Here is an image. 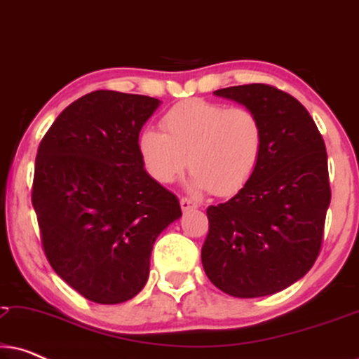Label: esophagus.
I'll return each mask as SVG.
<instances>
[{"label":"esophagus","mask_w":359,"mask_h":359,"mask_svg":"<svg viewBox=\"0 0 359 359\" xmlns=\"http://www.w3.org/2000/svg\"><path fill=\"white\" fill-rule=\"evenodd\" d=\"M180 205H181V210H183V212H188V210H191V209H198L199 208V204L194 203V201L189 199V198H181Z\"/></svg>","instance_id":"1"}]
</instances>
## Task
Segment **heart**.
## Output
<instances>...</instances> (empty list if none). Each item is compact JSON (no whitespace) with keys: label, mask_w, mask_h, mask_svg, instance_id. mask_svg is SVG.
<instances>
[{"label":"heart","mask_w":359,"mask_h":359,"mask_svg":"<svg viewBox=\"0 0 359 359\" xmlns=\"http://www.w3.org/2000/svg\"><path fill=\"white\" fill-rule=\"evenodd\" d=\"M161 129L142 130L137 142L145 171L158 183H173L189 165L191 189L229 196L252 180L262 161L263 124L248 107L183 101L161 117Z\"/></svg>","instance_id":"obj_1"}]
</instances>
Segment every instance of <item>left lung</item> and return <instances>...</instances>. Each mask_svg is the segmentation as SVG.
<instances>
[{
	"label": "left lung",
	"mask_w": 359,
	"mask_h": 359,
	"mask_svg": "<svg viewBox=\"0 0 359 359\" xmlns=\"http://www.w3.org/2000/svg\"><path fill=\"white\" fill-rule=\"evenodd\" d=\"M214 95L259 117L264 147L252 180L208 208L201 259L229 296H269L306 276L320 252L332 198L325 144L306 107L278 88L253 83Z\"/></svg>",
	"instance_id": "left-lung-1"
}]
</instances>
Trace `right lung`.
Returning a JSON list of instances; mask_svg holds the SVG:
<instances>
[{
  "label": "right lung",
  "mask_w": 359,
  "mask_h": 359,
  "mask_svg": "<svg viewBox=\"0 0 359 359\" xmlns=\"http://www.w3.org/2000/svg\"><path fill=\"white\" fill-rule=\"evenodd\" d=\"M156 97L100 90L57 117L39 145L32 205L43 252L88 301L121 304L144 289L151 248L181 217L180 201L139 155Z\"/></svg>",
  "instance_id": "1"
}]
</instances>
